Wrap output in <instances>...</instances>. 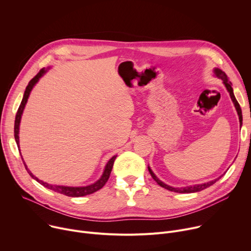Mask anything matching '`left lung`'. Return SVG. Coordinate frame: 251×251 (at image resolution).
<instances>
[{
	"label": "left lung",
	"mask_w": 251,
	"mask_h": 251,
	"mask_svg": "<svg viewBox=\"0 0 251 251\" xmlns=\"http://www.w3.org/2000/svg\"><path fill=\"white\" fill-rule=\"evenodd\" d=\"M214 75H215L218 78L222 79V81H224V83H225V86H226L227 92L229 93V96H230V98H231V100H232L233 103H234V106H235L236 111H237V115H238V117H239V123H240V126H241V125H242L241 108H240V105H239L238 101L236 100V99H235V97H234L233 90H232V88H231V82L229 81L228 76L226 75V74L225 72H222L220 69H214ZM149 172H150L151 176H152V178L157 182L158 185H160V186L163 187V188L169 189V190H171V191H175V192H178V193H191V192L201 191V190L205 189L206 187L212 185L213 183H215V182L222 176H221L217 177V178L214 179V180H211V181H208V182H205V183H202V184H197V185H192V186L190 185V186H185V187H173V186H170V185H168V184L163 183L161 180H159V179L156 177V176L152 173V171L151 170L150 166H149Z\"/></svg>",
	"instance_id": "obj_1"
}]
</instances>
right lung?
I'll use <instances>...</instances> for the list:
<instances>
[{
  "label": "right lung",
  "instance_id": "add662e5",
  "mask_svg": "<svg viewBox=\"0 0 251 251\" xmlns=\"http://www.w3.org/2000/svg\"><path fill=\"white\" fill-rule=\"evenodd\" d=\"M47 70L44 68L42 69L35 77H33L29 85L26 86L25 88V94H24V97H23V100H22V102L18 108V111H17V115H16V120H15V127H14V132H15V140H16V143L18 145V148H19V151H20V142H19V131H20V123H21V119H22V115H23V111H24V108L25 106V103L27 101V99H29L30 97V94H31V91L33 90V88L35 87L36 83L39 81V79L44 75V74H46ZM21 153V152H20ZM22 156V155H21ZM117 155L111 157L106 165L105 168L103 170V173H102V176H100V178L99 180H97L95 183L93 184H90V185H87V186H65V185H55V184H50V183H47L41 179H39L38 177H36L31 172L30 170L27 169V166L25 164V162L24 161L23 159V156H22V160L25 164V168L26 170V172L29 173V175L34 178L36 179L39 183H41L42 185H44L45 187L49 188V189H51L55 192H59V193H62V194H65V196L67 197H72V198H79V197H85V196H88V194H92L96 191H98L99 189H100L104 184L105 182L107 181L108 177H109V175L111 173V169H113V165H114V162H115V159H116Z\"/></svg>",
  "mask_w": 251,
  "mask_h": 251
}]
</instances>
